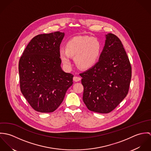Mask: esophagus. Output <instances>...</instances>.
Wrapping results in <instances>:
<instances>
[{
    "mask_svg": "<svg viewBox=\"0 0 151 151\" xmlns=\"http://www.w3.org/2000/svg\"><path fill=\"white\" fill-rule=\"evenodd\" d=\"M73 80L75 82H78V81L81 80V78L80 77H78V76H75V77H73Z\"/></svg>",
    "mask_w": 151,
    "mask_h": 151,
    "instance_id": "34e87169",
    "label": "esophagus"
}]
</instances>
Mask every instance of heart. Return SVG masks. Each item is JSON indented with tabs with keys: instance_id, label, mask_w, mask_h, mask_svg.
Masks as SVG:
<instances>
[{
	"instance_id": "b5f03b06",
	"label": "heart",
	"mask_w": 151,
	"mask_h": 151,
	"mask_svg": "<svg viewBox=\"0 0 151 151\" xmlns=\"http://www.w3.org/2000/svg\"><path fill=\"white\" fill-rule=\"evenodd\" d=\"M101 52V43L95 38L88 36H78L70 40L65 49L59 50L60 58L64 65H71V56L74 57L76 65L81 69H88L95 65Z\"/></svg>"
}]
</instances>
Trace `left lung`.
I'll list each match as a JSON object with an SVG mask.
<instances>
[{
	"instance_id": "8db88e82",
	"label": "left lung",
	"mask_w": 151,
	"mask_h": 151,
	"mask_svg": "<svg viewBox=\"0 0 151 151\" xmlns=\"http://www.w3.org/2000/svg\"><path fill=\"white\" fill-rule=\"evenodd\" d=\"M99 61L80 75L84 86L83 99L92 111L108 113L127 96L131 78L129 58L120 39L106 35Z\"/></svg>"
}]
</instances>
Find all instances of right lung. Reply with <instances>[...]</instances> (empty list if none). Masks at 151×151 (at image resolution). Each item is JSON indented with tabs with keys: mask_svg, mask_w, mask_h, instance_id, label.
Listing matches in <instances>:
<instances>
[{
	"mask_svg": "<svg viewBox=\"0 0 151 151\" xmlns=\"http://www.w3.org/2000/svg\"><path fill=\"white\" fill-rule=\"evenodd\" d=\"M65 36L59 31L34 37L23 52L19 64L20 89L35 110L54 111L63 102L73 75L63 71L59 56Z\"/></svg>",
	"mask_w": 151,
	"mask_h": 151,
	"instance_id": "obj_1",
	"label": "right lung"
}]
</instances>
